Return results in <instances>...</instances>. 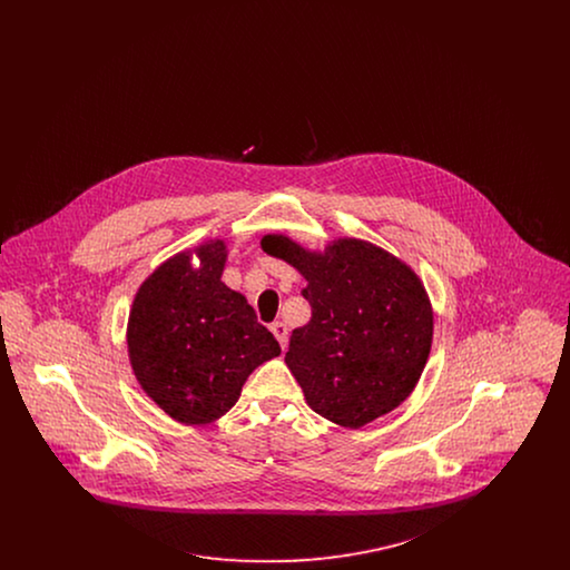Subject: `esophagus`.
<instances>
[{
    "mask_svg": "<svg viewBox=\"0 0 570 570\" xmlns=\"http://www.w3.org/2000/svg\"><path fill=\"white\" fill-rule=\"evenodd\" d=\"M273 335L277 337V342H279V346L282 348H286L288 346V326L284 325V323H273L272 325Z\"/></svg>",
    "mask_w": 570,
    "mask_h": 570,
    "instance_id": "1",
    "label": "esophagus"
}]
</instances>
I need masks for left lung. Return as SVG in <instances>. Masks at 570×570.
<instances>
[{"mask_svg": "<svg viewBox=\"0 0 570 570\" xmlns=\"http://www.w3.org/2000/svg\"><path fill=\"white\" fill-rule=\"evenodd\" d=\"M261 245L307 279L312 318L293 331L284 358L307 406L351 430L400 406L432 351L434 312L419 275L361 239H337L325 252L284 235Z\"/></svg>", "mask_w": 570, "mask_h": 570, "instance_id": "8db88e82", "label": "left lung"}]
</instances>
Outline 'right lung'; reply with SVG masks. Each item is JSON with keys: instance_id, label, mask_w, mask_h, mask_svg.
<instances>
[{"instance_id": "right-lung-1", "label": "right lung", "mask_w": 570, "mask_h": 570, "mask_svg": "<svg viewBox=\"0 0 570 570\" xmlns=\"http://www.w3.org/2000/svg\"><path fill=\"white\" fill-rule=\"evenodd\" d=\"M199 265H190V256ZM226 244L179 252L136 293L128 354L142 391L168 416L205 425L237 404L247 376L282 353L242 293L222 282Z\"/></svg>"}]
</instances>
